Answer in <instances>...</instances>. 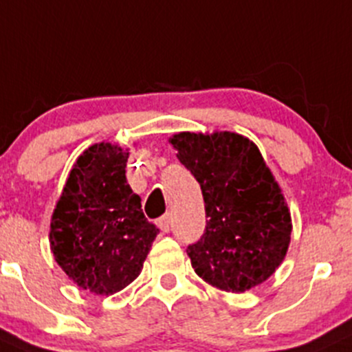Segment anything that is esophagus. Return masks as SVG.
Listing matches in <instances>:
<instances>
[{
  "label": "esophagus",
  "instance_id": "esophagus-1",
  "mask_svg": "<svg viewBox=\"0 0 352 352\" xmlns=\"http://www.w3.org/2000/svg\"><path fill=\"white\" fill-rule=\"evenodd\" d=\"M157 226L160 228L162 232H168L170 231V216L166 214V216H162L160 219L157 221Z\"/></svg>",
  "mask_w": 352,
  "mask_h": 352
}]
</instances>
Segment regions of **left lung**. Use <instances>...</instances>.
Listing matches in <instances>:
<instances>
[{
  "label": "left lung",
  "instance_id": "obj_1",
  "mask_svg": "<svg viewBox=\"0 0 352 352\" xmlns=\"http://www.w3.org/2000/svg\"><path fill=\"white\" fill-rule=\"evenodd\" d=\"M168 143L204 195L206 231L187 248L192 268L232 294L263 283L287 256L292 217L258 146L232 131H184Z\"/></svg>",
  "mask_w": 352,
  "mask_h": 352
}]
</instances>
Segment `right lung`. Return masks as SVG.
Returning <instances> with one entry per match:
<instances>
[{
	"label": "right lung",
	"mask_w": 352,
	"mask_h": 352,
	"mask_svg": "<svg viewBox=\"0 0 352 352\" xmlns=\"http://www.w3.org/2000/svg\"><path fill=\"white\" fill-rule=\"evenodd\" d=\"M128 148L96 143L70 170L50 221V250L82 290L113 295L142 273L158 229L126 182Z\"/></svg>",
	"instance_id": "1"
}]
</instances>
